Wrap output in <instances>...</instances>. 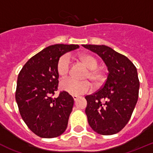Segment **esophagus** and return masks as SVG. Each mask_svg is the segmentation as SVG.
I'll list each match as a JSON object with an SVG mask.
<instances>
[{
  "mask_svg": "<svg viewBox=\"0 0 153 153\" xmlns=\"http://www.w3.org/2000/svg\"><path fill=\"white\" fill-rule=\"evenodd\" d=\"M72 98H73L74 100H75H75H76L78 98V97H77V96H72Z\"/></svg>",
  "mask_w": 153,
  "mask_h": 153,
  "instance_id": "34e87169",
  "label": "esophagus"
}]
</instances>
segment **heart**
<instances>
[{
  "instance_id": "1",
  "label": "heart",
  "mask_w": 153,
  "mask_h": 153,
  "mask_svg": "<svg viewBox=\"0 0 153 153\" xmlns=\"http://www.w3.org/2000/svg\"><path fill=\"white\" fill-rule=\"evenodd\" d=\"M80 59L90 68L87 74L88 78L97 85L102 83L104 79V71L98 68V60L94 56L89 54H83ZM71 68V58L68 54L63 55L57 62V71L62 78H65L69 74ZM60 88L62 91L70 94L71 95L79 96L88 93L92 90V85L89 81H78L74 78H68L62 80L60 83Z\"/></svg>"
}]
</instances>
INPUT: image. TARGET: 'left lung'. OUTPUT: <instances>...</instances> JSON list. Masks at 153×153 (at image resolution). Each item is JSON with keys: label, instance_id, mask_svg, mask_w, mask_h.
Listing matches in <instances>:
<instances>
[{"label": "left lung", "instance_id": "1", "mask_svg": "<svg viewBox=\"0 0 153 153\" xmlns=\"http://www.w3.org/2000/svg\"><path fill=\"white\" fill-rule=\"evenodd\" d=\"M97 53L108 70L100 90L85 97V114L92 130L100 135L120 131L130 120L139 97L137 68L127 57L104 45H82Z\"/></svg>", "mask_w": 153, "mask_h": 153}]
</instances>
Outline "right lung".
<instances>
[{
  "label": "right lung",
  "mask_w": 153,
  "mask_h": 153,
  "mask_svg": "<svg viewBox=\"0 0 153 153\" xmlns=\"http://www.w3.org/2000/svg\"><path fill=\"white\" fill-rule=\"evenodd\" d=\"M79 48L75 44H56L45 48L27 61L17 78L16 101L22 119L42 138H54L67 128L74 99L58 89L57 62L62 55Z\"/></svg>",
  "instance_id": "1"
}]
</instances>
